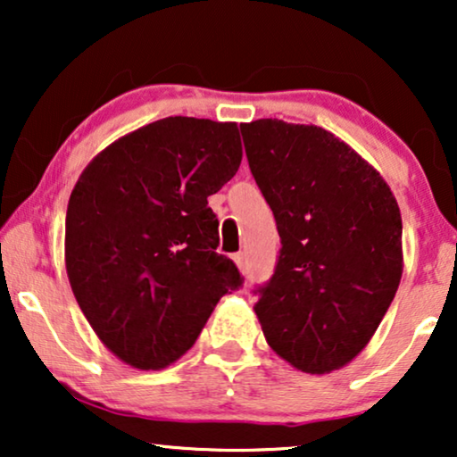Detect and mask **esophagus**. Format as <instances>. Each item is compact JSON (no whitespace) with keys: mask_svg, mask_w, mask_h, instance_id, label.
Listing matches in <instances>:
<instances>
[{"mask_svg":"<svg viewBox=\"0 0 457 457\" xmlns=\"http://www.w3.org/2000/svg\"><path fill=\"white\" fill-rule=\"evenodd\" d=\"M233 260H235V264L239 266V270H241V272H245V253H243V252L235 253V255H233Z\"/></svg>","mask_w":457,"mask_h":457,"instance_id":"esophagus-1","label":"esophagus"}]
</instances>
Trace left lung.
I'll return each instance as SVG.
<instances>
[{"instance_id":"1","label":"left lung","mask_w":457,"mask_h":457,"mask_svg":"<svg viewBox=\"0 0 457 457\" xmlns=\"http://www.w3.org/2000/svg\"><path fill=\"white\" fill-rule=\"evenodd\" d=\"M241 135L280 235L272 277L253 289L262 330L299 370H337L366 347L402 280L395 197L320 127L262 118Z\"/></svg>"}]
</instances>
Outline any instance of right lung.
Listing matches in <instances>:
<instances>
[{
	"label": "right lung",
	"mask_w": 457,
	"mask_h": 457,
	"mask_svg": "<svg viewBox=\"0 0 457 457\" xmlns=\"http://www.w3.org/2000/svg\"><path fill=\"white\" fill-rule=\"evenodd\" d=\"M235 122L170 116L104 149L74 185L66 270L104 345L160 370L189 349L243 277L218 253L208 197L239 170Z\"/></svg>",
	"instance_id": "obj_1"
}]
</instances>
